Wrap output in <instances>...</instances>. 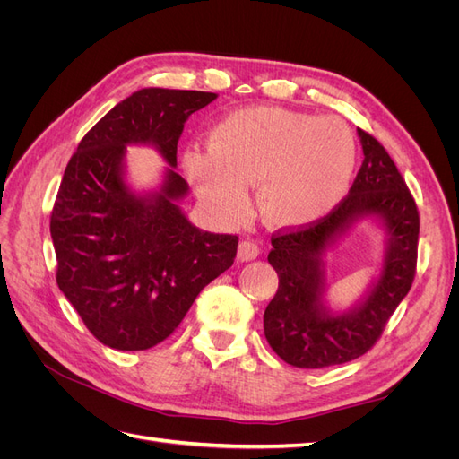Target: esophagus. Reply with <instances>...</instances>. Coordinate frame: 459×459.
<instances>
[{
  "label": "esophagus",
  "instance_id": "34e87169",
  "mask_svg": "<svg viewBox=\"0 0 459 459\" xmlns=\"http://www.w3.org/2000/svg\"><path fill=\"white\" fill-rule=\"evenodd\" d=\"M258 255H260L258 243H255V241H251V239H243V241L239 243L238 256H239L241 262H251V260H255Z\"/></svg>",
  "mask_w": 459,
  "mask_h": 459
}]
</instances>
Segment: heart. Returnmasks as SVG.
Here are the masks:
<instances>
[{
	"instance_id": "heart-1",
	"label": "heart",
	"mask_w": 459,
	"mask_h": 459,
	"mask_svg": "<svg viewBox=\"0 0 459 459\" xmlns=\"http://www.w3.org/2000/svg\"><path fill=\"white\" fill-rule=\"evenodd\" d=\"M356 140L339 118L283 107H245L214 124L208 149L184 152V170L220 218H239L247 186L264 221L308 226L337 208L356 169Z\"/></svg>"
}]
</instances>
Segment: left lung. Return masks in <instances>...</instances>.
<instances>
[{"mask_svg":"<svg viewBox=\"0 0 459 459\" xmlns=\"http://www.w3.org/2000/svg\"><path fill=\"white\" fill-rule=\"evenodd\" d=\"M364 162L346 199L317 224L277 233L268 262L280 277L264 312V335L273 352L295 368H327L366 354L408 295L418 260L420 214L385 147L358 130ZM384 231V256L367 293L351 309L326 302L325 255L358 221Z\"/></svg>","mask_w":459,"mask_h":459,"instance_id":"left-lung-1","label":"left lung"}]
</instances>
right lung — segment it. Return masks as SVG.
Returning <instances> with one entry per match:
<instances>
[{
  "mask_svg": "<svg viewBox=\"0 0 459 459\" xmlns=\"http://www.w3.org/2000/svg\"><path fill=\"white\" fill-rule=\"evenodd\" d=\"M216 93L143 88L115 105L68 160L51 212L57 285L91 335L117 351H147L179 325L193 300L238 255V235L193 226L176 172L189 115ZM152 146L169 164L137 192L126 147Z\"/></svg>",
  "mask_w": 459,
  "mask_h": 459,
  "instance_id": "1",
  "label": "right lung"
}]
</instances>
